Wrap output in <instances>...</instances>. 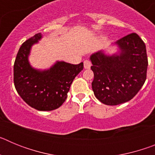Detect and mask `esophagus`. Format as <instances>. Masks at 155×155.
Segmentation results:
<instances>
[{"mask_svg": "<svg viewBox=\"0 0 155 155\" xmlns=\"http://www.w3.org/2000/svg\"><path fill=\"white\" fill-rule=\"evenodd\" d=\"M91 64L90 61H84V69H89L91 68Z\"/></svg>", "mask_w": 155, "mask_h": 155, "instance_id": "1", "label": "esophagus"}]
</instances>
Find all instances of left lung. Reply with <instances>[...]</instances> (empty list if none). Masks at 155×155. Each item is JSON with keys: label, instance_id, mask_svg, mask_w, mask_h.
<instances>
[{"label": "left lung", "instance_id": "1", "mask_svg": "<svg viewBox=\"0 0 155 155\" xmlns=\"http://www.w3.org/2000/svg\"><path fill=\"white\" fill-rule=\"evenodd\" d=\"M113 46H116V53L102 50L89 58L94 96L108 105L132 99L144 84L148 65L146 46L137 34L127 35L109 47Z\"/></svg>", "mask_w": 155, "mask_h": 155}]
</instances>
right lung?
<instances>
[{
  "label": "right lung",
  "instance_id": "obj_1",
  "mask_svg": "<svg viewBox=\"0 0 155 155\" xmlns=\"http://www.w3.org/2000/svg\"><path fill=\"white\" fill-rule=\"evenodd\" d=\"M35 34L21 46L14 64V83L21 98L39 111H51L65 102L72 82L84 68V64H71L56 61L48 69H36L31 65L32 46L42 39Z\"/></svg>",
  "mask_w": 155,
  "mask_h": 155
}]
</instances>
